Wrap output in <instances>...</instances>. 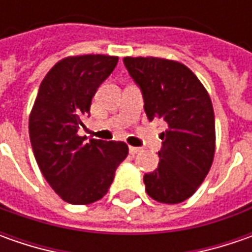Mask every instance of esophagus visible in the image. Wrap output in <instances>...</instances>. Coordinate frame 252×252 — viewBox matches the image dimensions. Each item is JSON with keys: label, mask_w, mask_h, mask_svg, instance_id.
<instances>
[{"label": "esophagus", "mask_w": 252, "mask_h": 252, "mask_svg": "<svg viewBox=\"0 0 252 252\" xmlns=\"http://www.w3.org/2000/svg\"><path fill=\"white\" fill-rule=\"evenodd\" d=\"M129 153H130L131 156H136V154H139V153H140V149H139V147H133V146H129Z\"/></svg>", "instance_id": "esophagus-1"}]
</instances>
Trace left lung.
Wrapping results in <instances>:
<instances>
[{
    "instance_id": "obj_1",
    "label": "left lung",
    "mask_w": 252,
    "mask_h": 252,
    "mask_svg": "<svg viewBox=\"0 0 252 252\" xmlns=\"http://www.w3.org/2000/svg\"><path fill=\"white\" fill-rule=\"evenodd\" d=\"M140 87L149 121H162L158 168L144 175L149 196L161 203L190 198L206 178L216 147L215 112L208 91L182 63L158 57H125Z\"/></svg>"
}]
</instances>
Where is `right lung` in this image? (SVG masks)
I'll return each mask as SVG.
<instances>
[{
	"label": "right lung",
	"mask_w": 252,
	"mask_h": 252,
	"mask_svg": "<svg viewBox=\"0 0 252 252\" xmlns=\"http://www.w3.org/2000/svg\"><path fill=\"white\" fill-rule=\"evenodd\" d=\"M118 60L105 54L60 60L43 78L29 116L36 162L54 192L71 205H90L103 198L129 153L123 141L85 143V136L78 134L92 96Z\"/></svg>",
	"instance_id": "1"
}]
</instances>
